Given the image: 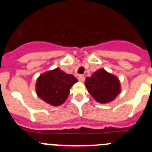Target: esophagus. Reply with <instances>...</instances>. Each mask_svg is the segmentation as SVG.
I'll return each mask as SVG.
<instances>
[{
	"instance_id": "34e87169",
	"label": "esophagus",
	"mask_w": 152,
	"mask_h": 152,
	"mask_svg": "<svg viewBox=\"0 0 152 152\" xmlns=\"http://www.w3.org/2000/svg\"><path fill=\"white\" fill-rule=\"evenodd\" d=\"M78 80H80V82H84V80H85V77L83 76V75H79L78 76Z\"/></svg>"
}]
</instances>
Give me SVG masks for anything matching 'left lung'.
Instances as JSON below:
<instances>
[{"label": "left lung", "mask_w": 152, "mask_h": 152, "mask_svg": "<svg viewBox=\"0 0 152 152\" xmlns=\"http://www.w3.org/2000/svg\"><path fill=\"white\" fill-rule=\"evenodd\" d=\"M84 83L90 94L100 103L112 102L121 92V85L118 77L103 68L94 72L91 77L85 79Z\"/></svg>", "instance_id": "1"}]
</instances>
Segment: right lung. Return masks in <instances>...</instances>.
I'll return each mask as SVG.
<instances>
[{
  "label": "right lung",
  "mask_w": 152,
  "mask_h": 152,
  "mask_svg": "<svg viewBox=\"0 0 152 152\" xmlns=\"http://www.w3.org/2000/svg\"><path fill=\"white\" fill-rule=\"evenodd\" d=\"M76 77L56 68L41 74L36 83L37 96L51 106L58 107L67 100Z\"/></svg>",
  "instance_id": "right-lung-1"
}]
</instances>
